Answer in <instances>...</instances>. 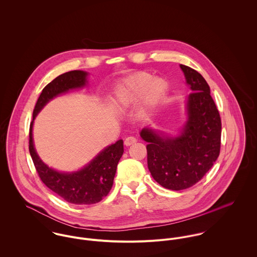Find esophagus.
I'll return each instance as SVG.
<instances>
[{"label":"esophagus","mask_w":257,"mask_h":257,"mask_svg":"<svg viewBox=\"0 0 257 257\" xmlns=\"http://www.w3.org/2000/svg\"><path fill=\"white\" fill-rule=\"evenodd\" d=\"M137 143V139L134 138V137H128L124 140V146L126 147H130V146H133Z\"/></svg>","instance_id":"34e87169"}]
</instances>
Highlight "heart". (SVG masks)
<instances>
[{
	"instance_id": "obj_1",
	"label": "heart",
	"mask_w": 257,
	"mask_h": 257,
	"mask_svg": "<svg viewBox=\"0 0 257 257\" xmlns=\"http://www.w3.org/2000/svg\"><path fill=\"white\" fill-rule=\"evenodd\" d=\"M167 87L163 78H152L150 74L141 72L123 82L119 100L122 105H128L144 99V113L148 114L162 101Z\"/></svg>"
}]
</instances>
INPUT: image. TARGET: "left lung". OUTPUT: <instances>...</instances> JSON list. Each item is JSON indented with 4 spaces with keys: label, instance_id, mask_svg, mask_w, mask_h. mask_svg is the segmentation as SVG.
<instances>
[{
    "label": "left lung",
    "instance_id": "1",
    "mask_svg": "<svg viewBox=\"0 0 257 257\" xmlns=\"http://www.w3.org/2000/svg\"><path fill=\"white\" fill-rule=\"evenodd\" d=\"M192 93L186 101L187 120L176 137L146 127L147 166L162 187L180 191L199 182L220 155L221 121L210 87L196 70L180 64Z\"/></svg>",
    "mask_w": 257,
    "mask_h": 257
}]
</instances>
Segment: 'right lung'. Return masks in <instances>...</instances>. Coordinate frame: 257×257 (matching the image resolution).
I'll list each match as a JSON object with an SVG mask.
<instances>
[{
    "label": "right lung",
    "instance_id": "right-lung-1",
    "mask_svg": "<svg viewBox=\"0 0 257 257\" xmlns=\"http://www.w3.org/2000/svg\"><path fill=\"white\" fill-rule=\"evenodd\" d=\"M88 73L74 70L61 74L47 84L38 100L30 126V153L41 181L59 197L75 205H91L103 200L110 191L116 171L117 163L123 153V142L104 148L94 159L82 169L75 172H59L48 167L37 155L34 139L33 126L37 113L56 96L69 90L86 86Z\"/></svg>",
    "mask_w": 257,
    "mask_h": 257
}]
</instances>
